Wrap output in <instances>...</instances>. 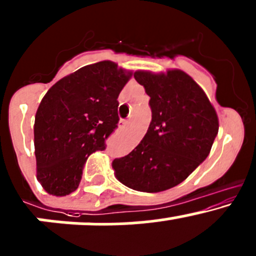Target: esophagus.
Masks as SVG:
<instances>
[{
	"instance_id": "obj_1",
	"label": "esophagus",
	"mask_w": 256,
	"mask_h": 256,
	"mask_svg": "<svg viewBox=\"0 0 256 256\" xmlns=\"http://www.w3.org/2000/svg\"><path fill=\"white\" fill-rule=\"evenodd\" d=\"M128 125V120H120L119 121V128H125Z\"/></svg>"
}]
</instances>
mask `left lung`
Wrapping results in <instances>:
<instances>
[{"label":"left lung","mask_w":256,"mask_h":256,"mask_svg":"<svg viewBox=\"0 0 256 256\" xmlns=\"http://www.w3.org/2000/svg\"><path fill=\"white\" fill-rule=\"evenodd\" d=\"M134 77L150 96L152 121L135 150L112 160V169L130 189L164 192L206 160L218 132V116L202 88L182 70H140Z\"/></svg>","instance_id":"1"}]
</instances>
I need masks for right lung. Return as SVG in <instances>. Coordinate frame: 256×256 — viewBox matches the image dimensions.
I'll list each match as a JSON object with an SVG mask.
<instances>
[{"instance_id":"1","label":"right lung","mask_w":256,"mask_h":256,"mask_svg":"<svg viewBox=\"0 0 256 256\" xmlns=\"http://www.w3.org/2000/svg\"><path fill=\"white\" fill-rule=\"evenodd\" d=\"M132 72L112 61L87 64L64 77L40 102L34 122L36 179L54 196L78 188L87 158L106 150L118 128V96Z\"/></svg>"}]
</instances>
